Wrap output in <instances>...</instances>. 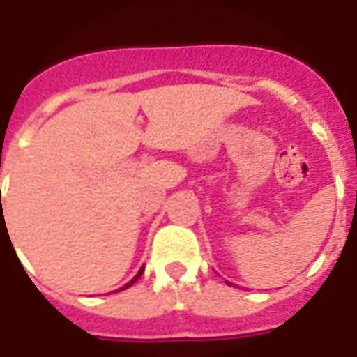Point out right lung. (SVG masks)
<instances>
[{
	"label": "right lung",
	"mask_w": 357,
	"mask_h": 357,
	"mask_svg": "<svg viewBox=\"0 0 357 357\" xmlns=\"http://www.w3.org/2000/svg\"><path fill=\"white\" fill-rule=\"evenodd\" d=\"M142 273H144V271H139V273H138V274H136V276H134V278H132V280H130V282H128V284H126V286H125V287H121V289H126V287H130V286H132V284H134V282H136V280H138V278H139V276H142Z\"/></svg>",
	"instance_id": "obj_1"
}]
</instances>
